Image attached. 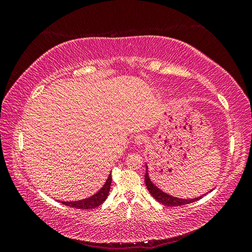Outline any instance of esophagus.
Returning a JSON list of instances; mask_svg holds the SVG:
<instances>
[{
  "instance_id": "esophagus-1",
  "label": "esophagus",
  "mask_w": 252,
  "mask_h": 252,
  "mask_svg": "<svg viewBox=\"0 0 252 252\" xmlns=\"http://www.w3.org/2000/svg\"><path fill=\"white\" fill-rule=\"evenodd\" d=\"M145 142H146V135L145 134H138L135 136L134 143L136 145H143Z\"/></svg>"
}]
</instances>
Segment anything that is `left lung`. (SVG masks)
I'll list each match as a JSON object with an SVG mask.
<instances>
[{
	"mask_svg": "<svg viewBox=\"0 0 252 252\" xmlns=\"http://www.w3.org/2000/svg\"><path fill=\"white\" fill-rule=\"evenodd\" d=\"M148 168V167H146ZM145 183H146V186L148 191L150 192V194L155 197V199L163 205L166 206H171V207H177V206H183V205H187L190 203H193L195 201H199L200 199H202V196L195 197V199H191V200H185V199H179V197H175L172 195H169L165 193L162 190H159L156 185L152 184V182L149 179L148 175V170L146 171V174H145Z\"/></svg>",
	"mask_w": 252,
	"mask_h": 252,
	"instance_id": "obj_1",
	"label": "left lung"
}]
</instances>
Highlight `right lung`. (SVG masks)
<instances>
[{
	"label": "right lung",
	"mask_w": 252,
	"mask_h": 252,
	"mask_svg": "<svg viewBox=\"0 0 252 252\" xmlns=\"http://www.w3.org/2000/svg\"><path fill=\"white\" fill-rule=\"evenodd\" d=\"M111 173L109 174L108 179L106 180V183L104 184V186L98 190V191L94 194L93 196L88 197V199L85 200H81V201H74V202H61L63 205L69 206V207H73V208H78V209H93L100 206L101 204H103V202L107 199L109 190H110V185H111Z\"/></svg>",
	"instance_id": "add662e5"
}]
</instances>
